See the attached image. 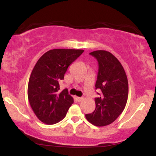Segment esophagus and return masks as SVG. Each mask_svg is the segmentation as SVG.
<instances>
[{"mask_svg": "<svg viewBox=\"0 0 156 156\" xmlns=\"http://www.w3.org/2000/svg\"><path fill=\"white\" fill-rule=\"evenodd\" d=\"M76 99L77 100L78 102H80L83 100V98H80V97H76Z\"/></svg>", "mask_w": 156, "mask_h": 156, "instance_id": "obj_1", "label": "esophagus"}]
</instances>
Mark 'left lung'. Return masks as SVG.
Listing matches in <instances>:
<instances>
[{
    "instance_id": "1",
    "label": "left lung",
    "mask_w": 156,
    "mask_h": 156,
    "mask_svg": "<svg viewBox=\"0 0 156 156\" xmlns=\"http://www.w3.org/2000/svg\"><path fill=\"white\" fill-rule=\"evenodd\" d=\"M98 62L95 87L101 93L95 98L94 112L86 114L89 122L97 126L109 125L117 119L126 106L129 84L125 69L113 55L105 50L89 53Z\"/></svg>"
}]
</instances>
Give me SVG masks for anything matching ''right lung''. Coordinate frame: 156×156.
Segmentation results:
<instances>
[{"mask_svg": "<svg viewBox=\"0 0 156 156\" xmlns=\"http://www.w3.org/2000/svg\"><path fill=\"white\" fill-rule=\"evenodd\" d=\"M83 49L49 50L37 61L31 72L27 95L37 118L47 125H54L64 118L73 103V98L65 89L61 92L59 82L72 63L83 54Z\"/></svg>", "mask_w": 156, "mask_h": 156, "instance_id": "add662e5", "label": "right lung"}]
</instances>
